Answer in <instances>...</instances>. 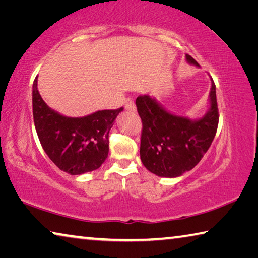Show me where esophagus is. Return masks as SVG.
<instances>
[{"mask_svg":"<svg viewBox=\"0 0 258 258\" xmlns=\"http://www.w3.org/2000/svg\"><path fill=\"white\" fill-rule=\"evenodd\" d=\"M125 109H126V110L131 111V112L137 110V109H135V104H134V102L132 101V100H126V102H125Z\"/></svg>","mask_w":258,"mask_h":258,"instance_id":"obj_1","label":"esophagus"}]
</instances>
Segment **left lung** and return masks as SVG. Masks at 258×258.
I'll use <instances>...</instances> for the list:
<instances>
[{
	"mask_svg": "<svg viewBox=\"0 0 258 258\" xmlns=\"http://www.w3.org/2000/svg\"><path fill=\"white\" fill-rule=\"evenodd\" d=\"M185 60L199 67L191 55L185 54ZM211 81L208 110L197 119L168 111L150 95L137 98L135 104L143 125L140 157L148 171L160 177H177L202 160L218 125L216 87Z\"/></svg>",
	"mask_w": 258,
	"mask_h": 258,
	"instance_id": "8db88e82",
	"label": "left lung"
}]
</instances>
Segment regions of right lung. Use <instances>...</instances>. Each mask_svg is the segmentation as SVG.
<instances>
[{
    "mask_svg": "<svg viewBox=\"0 0 258 258\" xmlns=\"http://www.w3.org/2000/svg\"><path fill=\"white\" fill-rule=\"evenodd\" d=\"M33 117L43 150L56 167L71 175L98 169L108 157L109 131L123 108L67 117L51 109L33 84Z\"/></svg>",
    "mask_w": 258,
    "mask_h": 258,
    "instance_id": "right-lung-1",
    "label": "right lung"
}]
</instances>
